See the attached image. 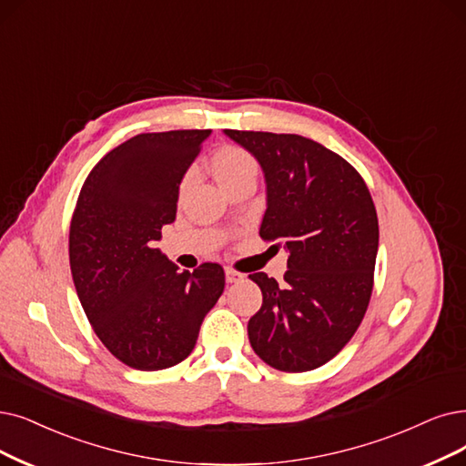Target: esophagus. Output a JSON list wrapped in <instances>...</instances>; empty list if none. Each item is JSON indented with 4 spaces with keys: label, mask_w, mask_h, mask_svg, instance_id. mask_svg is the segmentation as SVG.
<instances>
[{
    "label": "esophagus",
    "mask_w": 466,
    "mask_h": 466,
    "mask_svg": "<svg viewBox=\"0 0 466 466\" xmlns=\"http://www.w3.org/2000/svg\"><path fill=\"white\" fill-rule=\"evenodd\" d=\"M243 279H245V275L240 271H237L233 268H226V281L228 283H238V281H243Z\"/></svg>",
    "instance_id": "34e87169"
}]
</instances>
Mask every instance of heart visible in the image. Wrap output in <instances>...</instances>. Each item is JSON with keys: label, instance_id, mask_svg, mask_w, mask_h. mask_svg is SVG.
Listing matches in <instances>:
<instances>
[{"label": "heart", "instance_id": "heart-1", "mask_svg": "<svg viewBox=\"0 0 466 466\" xmlns=\"http://www.w3.org/2000/svg\"><path fill=\"white\" fill-rule=\"evenodd\" d=\"M212 172L223 189L238 179L256 177L258 166L247 148L238 145H223L212 155Z\"/></svg>", "mask_w": 466, "mask_h": 466}]
</instances>
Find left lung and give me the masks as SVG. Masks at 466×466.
Segmentation results:
<instances>
[{"instance_id": "8db88e82", "label": "left lung", "mask_w": 466, "mask_h": 466, "mask_svg": "<svg viewBox=\"0 0 466 466\" xmlns=\"http://www.w3.org/2000/svg\"><path fill=\"white\" fill-rule=\"evenodd\" d=\"M226 134L266 174L264 240L290 252L285 283L248 275L264 302L248 321L252 350L273 369L304 373L330 361L361 325L379 250L375 202L360 172L321 143L271 132Z\"/></svg>"}]
</instances>
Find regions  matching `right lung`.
Wrapping results in <instances>:
<instances>
[{"label":"right lung","mask_w":466,"mask_h":466,"mask_svg":"<svg viewBox=\"0 0 466 466\" xmlns=\"http://www.w3.org/2000/svg\"><path fill=\"white\" fill-rule=\"evenodd\" d=\"M208 136L174 129L124 141L93 166L72 214L68 258L80 304L105 348L132 369L160 370L187 358L226 287L219 264L179 271L155 248Z\"/></svg>","instance_id":"right-lung-1"}]
</instances>
